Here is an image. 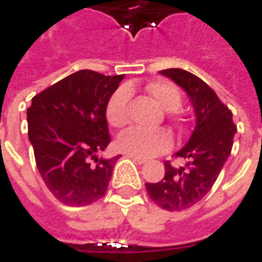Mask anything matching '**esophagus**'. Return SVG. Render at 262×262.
Instances as JSON below:
<instances>
[{"label":"esophagus","mask_w":262,"mask_h":262,"mask_svg":"<svg viewBox=\"0 0 262 262\" xmlns=\"http://www.w3.org/2000/svg\"><path fill=\"white\" fill-rule=\"evenodd\" d=\"M129 157H130L135 163H137V164H146V161L147 160L146 159H142V157H136V156H132V154H129Z\"/></svg>","instance_id":"obj_1"}]
</instances>
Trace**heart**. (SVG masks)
I'll return each mask as SVG.
<instances>
[{
	"label": "heart",
	"instance_id": "b5f03b06",
	"mask_svg": "<svg viewBox=\"0 0 262 262\" xmlns=\"http://www.w3.org/2000/svg\"><path fill=\"white\" fill-rule=\"evenodd\" d=\"M130 88L120 86L111 95L105 115L106 119L115 127H122L129 122V101H130ZM146 91L150 94L161 108L174 111L180 108L182 95L180 88L168 80L150 81L146 85ZM172 144V137L164 129L148 130L143 127H130L118 137V147L123 153L132 154L136 157H154L157 154L167 151Z\"/></svg>",
	"mask_w": 262,
	"mask_h": 262
}]
</instances>
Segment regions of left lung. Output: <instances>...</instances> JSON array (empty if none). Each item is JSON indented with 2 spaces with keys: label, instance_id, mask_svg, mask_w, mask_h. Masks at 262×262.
Returning a JSON list of instances; mask_svg holds the SVG:
<instances>
[{
  "label": "left lung",
  "instance_id": "8db88e82",
  "mask_svg": "<svg viewBox=\"0 0 262 262\" xmlns=\"http://www.w3.org/2000/svg\"><path fill=\"white\" fill-rule=\"evenodd\" d=\"M160 74L184 88L196 116L189 140L176 153L177 159H184L187 164L174 167L165 161L163 180L146 182L150 199L160 208L176 212L193 206L213 187L231 153L237 127L230 109L199 77L181 69L163 70Z\"/></svg>",
  "mask_w": 262,
  "mask_h": 262
}]
</instances>
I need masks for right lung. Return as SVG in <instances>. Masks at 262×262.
<instances>
[{"mask_svg": "<svg viewBox=\"0 0 262 262\" xmlns=\"http://www.w3.org/2000/svg\"><path fill=\"white\" fill-rule=\"evenodd\" d=\"M123 74L80 70L36 94L28 108V136L49 191L69 206H85L106 193L120 156L99 159L111 143L106 103Z\"/></svg>", "mask_w": 262, "mask_h": 262, "instance_id": "right-lung-1", "label": "right lung"}]
</instances>
